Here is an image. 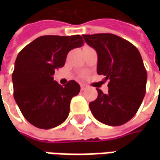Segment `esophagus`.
Wrapping results in <instances>:
<instances>
[{"label":"esophagus","mask_w":160,"mask_h":160,"mask_svg":"<svg viewBox=\"0 0 160 160\" xmlns=\"http://www.w3.org/2000/svg\"><path fill=\"white\" fill-rule=\"evenodd\" d=\"M87 88V86H86V85H80V89H81V91H84V90H86Z\"/></svg>","instance_id":"34e87169"}]
</instances>
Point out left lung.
<instances>
[{
	"instance_id": "8db88e82",
	"label": "left lung",
	"mask_w": 160,
	"mask_h": 160,
	"mask_svg": "<svg viewBox=\"0 0 160 160\" xmlns=\"http://www.w3.org/2000/svg\"><path fill=\"white\" fill-rule=\"evenodd\" d=\"M98 54V74L109 80L108 93L98 89L89 104L93 117L102 123L120 126L136 114L146 93L147 70L137 48L111 33L82 35Z\"/></svg>"
}]
</instances>
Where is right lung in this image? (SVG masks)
<instances>
[{
  "label": "right lung",
  "mask_w": 160,
  "mask_h": 160,
  "mask_svg": "<svg viewBox=\"0 0 160 160\" xmlns=\"http://www.w3.org/2000/svg\"><path fill=\"white\" fill-rule=\"evenodd\" d=\"M80 35L42 36L19 53L12 75L13 97L24 118L35 127L49 129L68 117L72 98L80 87L70 80L64 87L53 79L71 49L84 44Z\"/></svg>",
  "instance_id": "right-lung-1"
}]
</instances>
